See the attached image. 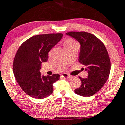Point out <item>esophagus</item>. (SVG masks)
Here are the masks:
<instances>
[{
	"label": "esophagus",
	"mask_w": 125,
	"mask_h": 125,
	"mask_svg": "<svg viewBox=\"0 0 125 125\" xmlns=\"http://www.w3.org/2000/svg\"><path fill=\"white\" fill-rule=\"evenodd\" d=\"M62 77H63L64 78H71L72 76L67 74V73H63V74H62Z\"/></svg>",
	"instance_id": "34e87169"
}]
</instances>
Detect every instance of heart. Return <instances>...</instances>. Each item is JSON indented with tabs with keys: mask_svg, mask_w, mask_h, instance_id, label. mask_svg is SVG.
<instances>
[{
	"mask_svg": "<svg viewBox=\"0 0 125 125\" xmlns=\"http://www.w3.org/2000/svg\"><path fill=\"white\" fill-rule=\"evenodd\" d=\"M74 43H76V42L73 40V39H68L65 42V43H64V46H65V45H70V44H74Z\"/></svg>",
	"mask_w": 125,
	"mask_h": 125,
	"instance_id": "b5f03b06",
	"label": "heart"
}]
</instances>
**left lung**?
Instances as JSON below:
<instances>
[{"mask_svg":"<svg viewBox=\"0 0 125 125\" xmlns=\"http://www.w3.org/2000/svg\"><path fill=\"white\" fill-rule=\"evenodd\" d=\"M71 36L80 42L79 62L86 66L88 76L79 77L81 85L74 90L76 94L90 97L97 93L108 80L110 72V60L104 44L96 36L86 32H69Z\"/></svg>","mask_w":125,"mask_h":125,"instance_id":"obj_1","label":"left lung"}]
</instances>
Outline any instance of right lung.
Here are the masks:
<instances>
[{"label": "right lung", "mask_w": 125, "mask_h": 125, "mask_svg": "<svg viewBox=\"0 0 125 125\" xmlns=\"http://www.w3.org/2000/svg\"><path fill=\"white\" fill-rule=\"evenodd\" d=\"M63 36L61 33L34 36L17 51L13 64L14 75L23 91L31 97L42 99L53 93V84L60 75L42 76L39 70L42 63L47 61L50 50Z\"/></svg>", "instance_id": "right-lung-1"}]
</instances>
